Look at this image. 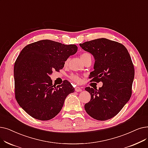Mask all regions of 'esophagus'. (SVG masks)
I'll use <instances>...</instances> for the list:
<instances>
[{
    "label": "esophagus",
    "mask_w": 148,
    "mask_h": 148,
    "mask_svg": "<svg viewBox=\"0 0 148 148\" xmlns=\"http://www.w3.org/2000/svg\"><path fill=\"white\" fill-rule=\"evenodd\" d=\"M75 91H76V92H80V91H82V88H80V87H75Z\"/></svg>",
    "instance_id": "obj_1"
}]
</instances>
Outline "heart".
I'll use <instances>...</instances> for the list:
<instances>
[{"label": "heart", "instance_id": "b5f03b06", "mask_svg": "<svg viewBox=\"0 0 148 148\" xmlns=\"http://www.w3.org/2000/svg\"><path fill=\"white\" fill-rule=\"evenodd\" d=\"M90 54L89 53H83V54H82L80 56V59H83L86 56H89ZM68 62V60L65 62L66 63ZM71 79L73 81H74V82L75 83H79L80 82H81V79L80 78V77H79L78 75H72L70 77Z\"/></svg>", "mask_w": 148, "mask_h": 148}]
</instances>
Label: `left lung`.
Returning <instances> with one entry per match:
<instances>
[{
  "instance_id": "obj_1",
  "label": "left lung",
  "mask_w": 148,
  "mask_h": 148,
  "mask_svg": "<svg viewBox=\"0 0 148 148\" xmlns=\"http://www.w3.org/2000/svg\"><path fill=\"white\" fill-rule=\"evenodd\" d=\"M80 47L94 58L91 82L103 85L85 88L91 100L85 105L86 112L97 120L104 121L115 116L130 100L134 79V68L125 47L119 42L100 38L80 43Z\"/></svg>"
}]
</instances>
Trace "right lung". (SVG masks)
I'll return each instance as SVG.
<instances>
[{
	"instance_id": "right-lung-1",
	"label": "right lung",
	"mask_w": 148,
	"mask_h": 148,
	"mask_svg": "<svg viewBox=\"0 0 148 148\" xmlns=\"http://www.w3.org/2000/svg\"><path fill=\"white\" fill-rule=\"evenodd\" d=\"M77 51L75 45L42 40L21 51L14 67L16 99L30 116L40 120L52 119L59 113L66 97L74 92L68 80L53 85L49 75L59 71L70 56Z\"/></svg>"
}]
</instances>
